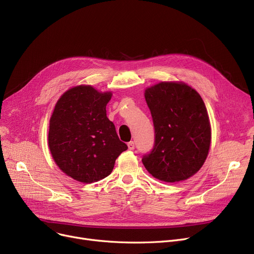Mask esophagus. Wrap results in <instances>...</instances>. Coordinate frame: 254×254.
<instances>
[{"label": "esophagus", "instance_id": "esophagus-1", "mask_svg": "<svg viewBox=\"0 0 254 254\" xmlns=\"http://www.w3.org/2000/svg\"><path fill=\"white\" fill-rule=\"evenodd\" d=\"M127 147H128L129 150H134V149H135V143L132 142V141L128 142V143H127Z\"/></svg>", "mask_w": 254, "mask_h": 254}]
</instances>
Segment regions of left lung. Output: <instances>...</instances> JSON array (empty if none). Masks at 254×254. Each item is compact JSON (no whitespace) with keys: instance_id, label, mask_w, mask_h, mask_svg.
<instances>
[{"instance_id":"8db88e82","label":"left lung","mask_w":254,"mask_h":254,"mask_svg":"<svg viewBox=\"0 0 254 254\" xmlns=\"http://www.w3.org/2000/svg\"><path fill=\"white\" fill-rule=\"evenodd\" d=\"M155 130L152 151L142 163L161 181L174 183L202 168L211 144V125L198 92L184 82L164 81L145 89Z\"/></svg>"}]
</instances>
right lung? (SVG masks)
<instances>
[{
  "label": "right lung",
  "instance_id": "right-lung-1",
  "mask_svg": "<svg viewBox=\"0 0 254 254\" xmlns=\"http://www.w3.org/2000/svg\"><path fill=\"white\" fill-rule=\"evenodd\" d=\"M111 97V91L78 85L56 104L49 120V150L57 166L76 181L92 183L109 176L116 158L127 149L106 114Z\"/></svg>",
  "mask_w": 254,
  "mask_h": 254
}]
</instances>
